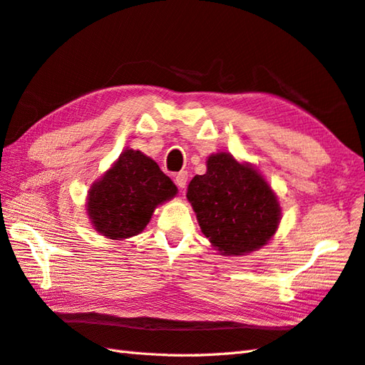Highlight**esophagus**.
<instances>
[{
    "mask_svg": "<svg viewBox=\"0 0 365 365\" xmlns=\"http://www.w3.org/2000/svg\"><path fill=\"white\" fill-rule=\"evenodd\" d=\"M174 182H175L177 186H179L180 190H185L186 188V183H188V173L180 171L179 174H175Z\"/></svg>",
    "mask_w": 365,
    "mask_h": 365,
    "instance_id": "1",
    "label": "esophagus"
}]
</instances>
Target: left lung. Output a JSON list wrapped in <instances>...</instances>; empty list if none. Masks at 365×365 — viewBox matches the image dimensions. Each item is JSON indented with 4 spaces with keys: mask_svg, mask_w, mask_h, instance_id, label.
<instances>
[{
    "mask_svg": "<svg viewBox=\"0 0 365 365\" xmlns=\"http://www.w3.org/2000/svg\"><path fill=\"white\" fill-rule=\"evenodd\" d=\"M186 199L199 227L223 256H242L265 247L279 228L282 210L255 165L230 153L207 158V173L194 175Z\"/></svg>",
    "mask_w": 365,
    "mask_h": 365,
    "instance_id": "8db88e82",
    "label": "left lung"
}]
</instances>
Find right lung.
I'll use <instances>...</instances> for the list:
<instances>
[{
  "label": "right lung",
  "instance_id": "1",
  "mask_svg": "<svg viewBox=\"0 0 365 365\" xmlns=\"http://www.w3.org/2000/svg\"><path fill=\"white\" fill-rule=\"evenodd\" d=\"M177 186L151 157L126 148L91 185L86 212L92 228L112 240L142 232L154 210L175 197Z\"/></svg>",
  "mask_w": 365,
  "mask_h": 365
}]
</instances>
